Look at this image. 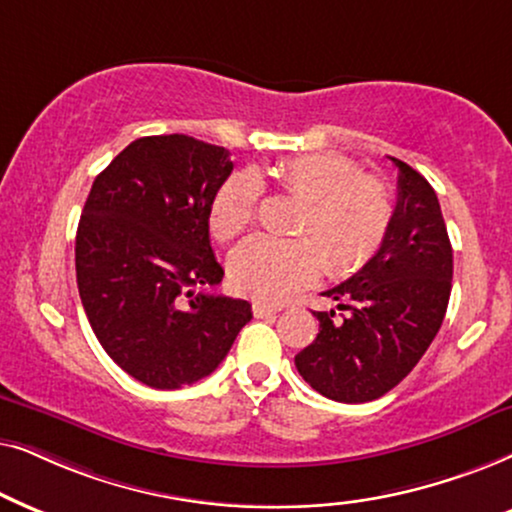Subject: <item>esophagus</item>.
I'll list each match as a JSON object with an SVG mask.
<instances>
[{"mask_svg": "<svg viewBox=\"0 0 512 512\" xmlns=\"http://www.w3.org/2000/svg\"><path fill=\"white\" fill-rule=\"evenodd\" d=\"M278 311H281V306H278V304H267V302H252V313H255L257 318H264V316H276Z\"/></svg>", "mask_w": 512, "mask_h": 512, "instance_id": "obj_1", "label": "esophagus"}]
</instances>
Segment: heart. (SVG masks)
Listing matches in <instances>:
<instances>
[{"label":"heart","mask_w":512,"mask_h":512,"mask_svg":"<svg viewBox=\"0 0 512 512\" xmlns=\"http://www.w3.org/2000/svg\"><path fill=\"white\" fill-rule=\"evenodd\" d=\"M285 194L302 199L295 234L278 241L255 236L229 255V278L245 295L281 302L325 271L351 276L384 248L393 222L391 189L379 175L358 170L349 156L316 152L292 156L274 170ZM262 185L243 170L222 182L210 203V229L229 241L250 227Z\"/></svg>","instance_id":"heart-1"}]
</instances>
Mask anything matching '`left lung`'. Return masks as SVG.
I'll return each instance as SVG.
<instances>
[{
	"mask_svg": "<svg viewBox=\"0 0 512 512\" xmlns=\"http://www.w3.org/2000/svg\"><path fill=\"white\" fill-rule=\"evenodd\" d=\"M384 248L325 290L337 311H313L318 337L299 351L304 381L337 403H370L414 370L438 335L452 292V243L433 187L405 161Z\"/></svg>",
	"mask_w": 512,
	"mask_h": 512,
	"instance_id": "1",
	"label": "left lung"
}]
</instances>
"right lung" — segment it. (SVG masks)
I'll use <instances>...</instances> for the list:
<instances>
[{"instance_id": "obj_1", "label": "right lung", "mask_w": 512, "mask_h": 512, "mask_svg": "<svg viewBox=\"0 0 512 512\" xmlns=\"http://www.w3.org/2000/svg\"><path fill=\"white\" fill-rule=\"evenodd\" d=\"M231 170L229 149L149 135L114 156L86 199L74 245L81 304L107 356L152 388L208 377L252 318L245 299L192 290L224 276L208 217Z\"/></svg>"}]
</instances>
